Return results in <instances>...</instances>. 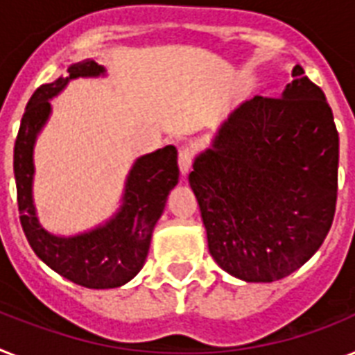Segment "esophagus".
Instances as JSON below:
<instances>
[{"label": "esophagus", "instance_id": "obj_1", "mask_svg": "<svg viewBox=\"0 0 355 355\" xmlns=\"http://www.w3.org/2000/svg\"><path fill=\"white\" fill-rule=\"evenodd\" d=\"M194 161V148L190 145H181L180 146V156H178V163H180L181 174H189L190 166Z\"/></svg>", "mask_w": 355, "mask_h": 355}]
</instances>
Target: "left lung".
Masks as SVG:
<instances>
[{"instance_id":"obj_1","label":"left lung","mask_w":355,"mask_h":355,"mask_svg":"<svg viewBox=\"0 0 355 355\" xmlns=\"http://www.w3.org/2000/svg\"><path fill=\"white\" fill-rule=\"evenodd\" d=\"M303 74L295 65L279 98L230 112L189 175L210 256L248 283L297 270L332 227L339 134L323 90Z\"/></svg>"}]
</instances>
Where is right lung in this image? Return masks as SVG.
Returning <instances> with one entry per match:
<instances>
[{
	"label": "right lung",
	"mask_w": 355,
	"mask_h": 355,
	"mask_svg": "<svg viewBox=\"0 0 355 355\" xmlns=\"http://www.w3.org/2000/svg\"><path fill=\"white\" fill-rule=\"evenodd\" d=\"M67 72V78L36 89L21 118L14 145L19 221L32 250L60 276L85 288H118L145 265L152 230L165 210L168 192L180 180L178 150L168 145L137 157L127 175L121 207L105 225L69 237L46 232L32 199L34 143L52 112L51 99L70 79L98 78L105 74V69L94 60H83L70 65Z\"/></svg>",
	"instance_id": "1"
}]
</instances>
